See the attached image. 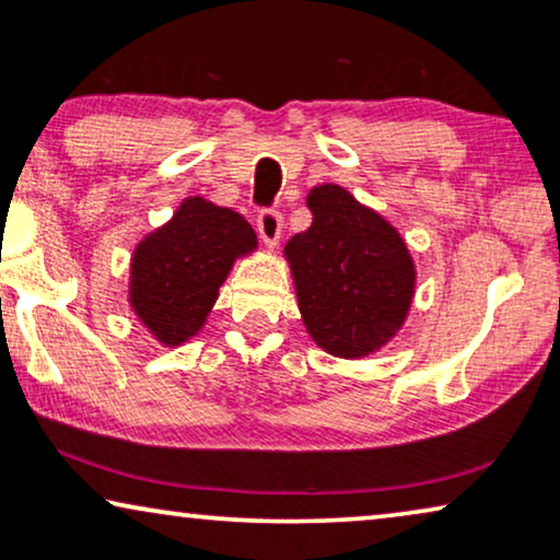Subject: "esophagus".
I'll list each match as a JSON object with an SVG mask.
<instances>
[{"label": "esophagus", "mask_w": 560, "mask_h": 560, "mask_svg": "<svg viewBox=\"0 0 560 560\" xmlns=\"http://www.w3.org/2000/svg\"><path fill=\"white\" fill-rule=\"evenodd\" d=\"M257 232L267 247H275L282 234V213L275 209H262L257 213Z\"/></svg>", "instance_id": "34e87169"}]
</instances>
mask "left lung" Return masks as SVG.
Masks as SVG:
<instances>
[{"mask_svg": "<svg viewBox=\"0 0 560 560\" xmlns=\"http://www.w3.org/2000/svg\"><path fill=\"white\" fill-rule=\"evenodd\" d=\"M308 209L313 224L285 244L303 324L328 354H372L400 331L410 311V252L397 229L347 188H313Z\"/></svg>", "mask_w": 560, "mask_h": 560, "instance_id": "8db88e82", "label": "left lung"}]
</instances>
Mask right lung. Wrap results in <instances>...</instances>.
Wrapping results in <instances>:
<instances>
[{
  "label": "right lung",
  "instance_id": "right-lung-1",
  "mask_svg": "<svg viewBox=\"0 0 560 560\" xmlns=\"http://www.w3.org/2000/svg\"><path fill=\"white\" fill-rule=\"evenodd\" d=\"M257 247L242 213L186 198L165 226L144 236L132 255L129 303L165 347L201 331L234 259Z\"/></svg>",
  "mask_w": 560,
  "mask_h": 560
}]
</instances>
